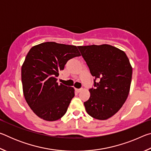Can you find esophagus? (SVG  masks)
<instances>
[{"instance_id":"1","label":"esophagus","mask_w":151,"mask_h":151,"mask_svg":"<svg viewBox=\"0 0 151 151\" xmlns=\"http://www.w3.org/2000/svg\"><path fill=\"white\" fill-rule=\"evenodd\" d=\"M82 91V88H76V91L77 93H80V92Z\"/></svg>"}]
</instances>
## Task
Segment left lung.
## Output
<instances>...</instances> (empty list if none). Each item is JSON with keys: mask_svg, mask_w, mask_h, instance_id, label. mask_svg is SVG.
Returning <instances> with one entry per match:
<instances>
[{"mask_svg": "<svg viewBox=\"0 0 151 151\" xmlns=\"http://www.w3.org/2000/svg\"><path fill=\"white\" fill-rule=\"evenodd\" d=\"M93 76L94 88L84 103L89 115L98 120L116 114L129 95L132 68L124 51L109 45L79 46ZM98 78L99 82H96Z\"/></svg>", "mask_w": 151, "mask_h": 151, "instance_id": "left-lung-1", "label": "left lung"}]
</instances>
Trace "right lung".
<instances>
[{"label":"right lung","instance_id":"1","mask_svg":"<svg viewBox=\"0 0 151 151\" xmlns=\"http://www.w3.org/2000/svg\"><path fill=\"white\" fill-rule=\"evenodd\" d=\"M80 56L76 46L55 42L30 49L21 68L22 89L27 103L40 118L55 121L65 115L75 89L58 84L57 77L68 60Z\"/></svg>","mask_w":151,"mask_h":151}]
</instances>
